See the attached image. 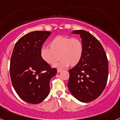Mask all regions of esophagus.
Segmentation results:
<instances>
[{"instance_id":"esophagus-1","label":"esophagus","mask_w":120,"mask_h":120,"mask_svg":"<svg viewBox=\"0 0 120 120\" xmlns=\"http://www.w3.org/2000/svg\"><path fill=\"white\" fill-rule=\"evenodd\" d=\"M62 71V69H60V68H58V70H57V72L58 73H60V72H61Z\"/></svg>"}]
</instances>
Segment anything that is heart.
I'll return each instance as SVG.
<instances>
[{
  "label": "heart",
  "mask_w": 120,
  "mask_h": 120,
  "mask_svg": "<svg viewBox=\"0 0 120 120\" xmlns=\"http://www.w3.org/2000/svg\"><path fill=\"white\" fill-rule=\"evenodd\" d=\"M49 47L41 48L40 56L49 65L54 64L60 58V61L55 65L56 67H67L69 65L76 66L83 56V43L77 38L57 36L50 42Z\"/></svg>",
  "instance_id": "obj_1"
}]
</instances>
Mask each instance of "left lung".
Returning <instances> with one entry per match:
<instances>
[{
    "mask_svg": "<svg viewBox=\"0 0 120 120\" xmlns=\"http://www.w3.org/2000/svg\"><path fill=\"white\" fill-rule=\"evenodd\" d=\"M80 35L83 53L77 65L69 70L68 88L76 99L91 101L102 93L108 77V61L101 43L93 35L83 30H74Z\"/></svg>",
    "mask_w": 120,
    "mask_h": 120,
    "instance_id": "1",
    "label": "left lung"
}]
</instances>
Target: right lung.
<instances>
[{"instance_id": "right-lung-1", "label": "right lung", "mask_w": 120, "mask_h": 120, "mask_svg": "<svg viewBox=\"0 0 120 120\" xmlns=\"http://www.w3.org/2000/svg\"><path fill=\"white\" fill-rule=\"evenodd\" d=\"M49 31H34L19 39L10 61L11 82L18 96L24 101L38 104L48 96L50 80L57 70L45 63L40 50Z\"/></svg>"}]
</instances>
